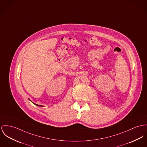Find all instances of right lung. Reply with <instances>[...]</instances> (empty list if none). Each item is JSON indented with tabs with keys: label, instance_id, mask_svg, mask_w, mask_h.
I'll return each instance as SVG.
<instances>
[{
	"label": "right lung",
	"instance_id": "right-lung-1",
	"mask_svg": "<svg viewBox=\"0 0 147 147\" xmlns=\"http://www.w3.org/2000/svg\"><path fill=\"white\" fill-rule=\"evenodd\" d=\"M34 104L35 105H36V106H41V107H43V106H41V105H37V104H36V103H34Z\"/></svg>",
	"mask_w": 147,
	"mask_h": 147
}]
</instances>
